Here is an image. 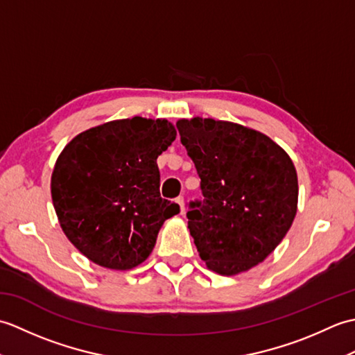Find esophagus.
<instances>
[{
  "mask_svg": "<svg viewBox=\"0 0 355 355\" xmlns=\"http://www.w3.org/2000/svg\"><path fill=\"white\" fill-rule=\"evenodd\" d=\"M175 202L180 206V212H182V215H183L184 214V198L183 197H178L175 200Z\"/></svg>",
  "mask_w": 355,
  "mask_h": 355,
  "instance_id": "1",
  "label": "esophagus"
}]
</instances>
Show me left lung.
<instances>
[{"mask_svg": "<svg viewBox=\"0 0 355 355\" xmlns=\"http://www.w3.org/2000/svg\"><path fill=\"white\" fill-rule=\"evenodd\" d=\"M177 128L201 180L202 198L187 205L201 259L225 276L258 266L296 216L291 158L267 135L236 123L193 117Z\"/></svg>", "mask_w": 355, "mask_h": 355, "instance_id": "obj_1", "label": "left lung"}]
</instances>
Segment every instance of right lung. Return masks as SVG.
Returning a JSON list of instances; mask_svg holds the SVG:
<instances>
[{
	"label": "right lung",
	"mask_w": 355,
	"mask_h": 355,
	"mask_svg": "<svg viewBox=\"0 0 355 355\" xmlns=\"http://www.w3.org/2000/svg\"><path fill=\"white\" fill-rule=\"evenodd\" d=\"M175 135L168 120L132 117L92 128L64 148L51 175L53 206L89 261L130 270L153 252L163 223L180 212L160 197L157 166Z\"/></svg>",
	"instance_id": "add662e5"
}]
</instances>
